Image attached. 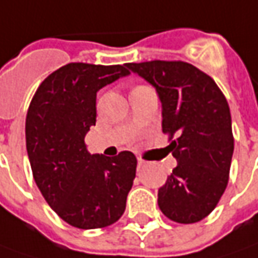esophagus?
Returning a JSON list of instances; mask_svg holds the SVG:
<instances>
[{"label":"esophagus","mask_w":258,"mask_h":258,"mask_svg":"<svg viewBox=\"0 0 258 258\" xmlns=\"http://www.w3.org/2000/svg\"><path fill=\"white\" fill-rule=\"evenodd\" d=\"M145 164H147V162H145V161H144V159L138 158V169H141V168H143V166H145Z\"/></svg>","instance_id":"obj_1"}]
</instances>
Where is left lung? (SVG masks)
Instances as JSON below:
<instances>
[{
    "label": "left lung",
    "instance_id": "8db88e82",
    "mask_svg": "<svg viewBox=\"0 0 258 258\" xmlns=\"http://www.w3.org/2000/svg\"><path fill=\"white\" fill-rule=\"evenodd\" d=\"M158 93L162 131L178 165L158 189L168 219L196 223L216 208L229 182L234 140L227 100L215 80L186 62L125 64Z\"/></svg>",
    "mask_w": 258,
    "mask_h": 258
}]
</instances>
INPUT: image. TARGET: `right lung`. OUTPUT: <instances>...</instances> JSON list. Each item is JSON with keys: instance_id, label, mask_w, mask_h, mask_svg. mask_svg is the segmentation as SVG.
Wrapping results in <instances>:
<instances>
[{"instance_id": "add662e5", "label": "right lung", "mask_w": 258, "mask_h": 258, "mask_svg": "<svg viewBox=\"0 0 258 258\" xmlns=\"http://www.w3.org/2000/svg\"><path fill=\"white\" fill-rule=\"evenodd\" d=\"M125 64H64L42 82L28 108L26 151L33 179L49 206L79 229L115 223L136 178L133 152L92 155L85 144L96 125L97 92L128 76Z\"/></svg>"}]
</instances>
